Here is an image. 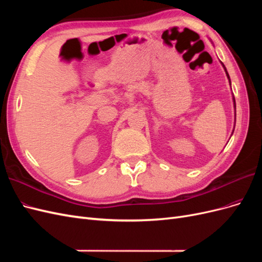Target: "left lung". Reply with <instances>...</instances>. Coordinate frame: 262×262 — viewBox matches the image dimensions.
I'll list each match as a JSON object with an SVG mask.
<instances>
[{
	"instance_id": "left-lung-1",
	"label": "left lung",
	"mask_w": 262,
	"mask_h": 262,
	"mask_svg": "<svg viewBox=\"0 0 262 262\" xmlns=\"http://www.w3.org/2000/svg\"><path fill=\"white\" fill-rule=\"evenodd\" d=\"M221 63H222V62H221ZM222 66H223V68H224V71H225V73H226V76H227V78H228L229 85H231V78H229V75H228V73H227V70H226V68H225V66L223 64V63H222ZM233 101H234V109H236V104H235V98H234V96H233ZM235 119H236V113H235ZM234 128H235V125H234ZM233 132H234V130H233ZM233 132H232V134H233Z\"/></svg>"
}]
</instances>
